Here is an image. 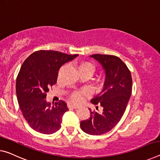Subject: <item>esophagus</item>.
<instances>
[{
	"mask_svg": "<svg viewBox=\"0 0 160 160\" xmlns=\"http://www.w3.org/2000/svg\"><path fill=\"white\" fill-rule=\"evenodd\" d=\"M68 108H73V109H77V108H79V107H78V105H72V104H69V105H68Z\"/></svg>",
	"mask_w": 160,
	"mask_h": 160,
	"instance_id": "obj_1",
	"label": "esophagus"
}]
</instances>
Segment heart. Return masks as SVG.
Returning <instances> with one entry per match:
<instances>
[{
    "label": "heart",
    "instance_id": "1",
    "mask_svg": "<svg viewBox=\"0 0 160 160\" xmlns=\"http://www.w3.org/2000/svg\"><path fill=\"white\" fill-rule=\"evenodd\" d=\"M78 70H88L92 73L93 72V66L89 62H81L78 65ZM71 100L75 103H79L82 100V92H73L70 96Z\"/></svg>",
    "mask_w": 160,
    "mask_h": 160
}]
</instances>
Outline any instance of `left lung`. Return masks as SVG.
<instances>
[{
    "label": "left lung",
    "mask_w": 160,
    "mask_h": 160,
    "mask_svg": "<svg viewBox=\"0 0 160 160\" xmlns=\"http://www.w3.org/2000/svg\"><path fill=\"white\" fill-rule=\"evenodd\" d=\"M102 65L105 79L101 92L91 102L103 108L102 113L90 112V117L81 121L80 128L85 133L100 135L110 131L119 122L126 110L132 93L130 71L120 58L110 55H90Z\"/></svg>",
    "instance_id": "left-lung-1"
}]
</instances>
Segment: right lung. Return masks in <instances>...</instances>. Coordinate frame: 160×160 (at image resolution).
I'll return each mask as SVG.
<instances>
[{"mask_svg": "<svg viewBox=\"0 0 160 160\" xmlns=\"http://www.w3.org/2000/svg\"><path fill=\"white\" fill-rule=\"evenodd\" d=\"M77 56L38 50L22 63L16 80V95L22 115L34 130L50 135L61 128L62 115L68 110L67 104L60 100L51 106L45 99L46 92L56 83L60 68Z\"/></svg>", "mask_w": 160, "mask_h": 160, "instance_id": "add662e5", "label": "right lung"}]
</instances>
